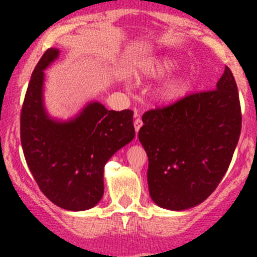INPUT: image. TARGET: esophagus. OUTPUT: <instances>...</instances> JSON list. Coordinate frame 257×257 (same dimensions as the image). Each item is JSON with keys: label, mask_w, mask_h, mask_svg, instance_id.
<instances>
[{"label": "esophagus", "mask_w": 257, "mask_h": 257, "mask_svg": "<svg viewBox=\"0 0 257 257\" xmlns=\"http://www.w3.org/2000/svg\"><path fill=\"white\" fill-rule=\"evenodd\" d=\"M143 126V120H141L140 118H137L134 120V128H135V132H139L140 131V128Z\"/></svg>", "instance_id": "esophagus-1"}]
</instances>
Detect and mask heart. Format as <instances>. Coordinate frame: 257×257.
Here are the masks:
<instances>
[{
    "label": "heart",
    "mask_w": 257,
    "mask_h": 257,
    "mask_svg": "<svg viewBox=\"0 0 257 257\" xmlns=\"http://www.w3.org/2000/svg\"><path fill=\"white\" fill-rule=\"evenodd\" d=\"M179 69V61L169 55L152 58L141 69L140 75L146 79H161ZM188 89V81L184 76L169 78L158 88L157 96L164 104H172L185 95Z\"/></svg>",
    "instance_id": "obj_1"
}]
</instances>
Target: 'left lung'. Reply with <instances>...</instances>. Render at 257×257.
I'll return each instance as SVG.
<instances>
[{
  "label": "left lung",
  "instance_id": "left-lung-1",
  "mask_svg": "<svg viewBox=\"0 0 257 257\" xmlns=\"http://www.w3.org/2000/svg\"><path fill=\"white\" fill-rule=\"evenodd\" d=\"M139 140L149 157L150 196L158 206L181 211L214 192L239 140L238 88L225 67L214 90L191 94L143 116Z\"/></svg>",
  "mask_w": 257,
  "mask_h": 257
}]
</instances>
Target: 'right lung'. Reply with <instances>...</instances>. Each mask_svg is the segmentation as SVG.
I'll use <instances>...</instances> for the list:
<instances>
[{"instance_id": "obj_1", "label": "right lung", "mask_w": 257, "mask_h": 257, "mask_svg": "<svg viewBox=\"0 0 257 257\" xmlns=\"http://www.w3.org/2000/svg\"><path fill=\"white\" fill-rule=\"evenodd\" d=\"M49 48L32 72L20 116L29 169L44 196L60 208L82 211L104 194V167L135 137L133 111H108L90 101L73 118H52L44 107V70L59 58Z\"/></svg>"}]
</instances>
